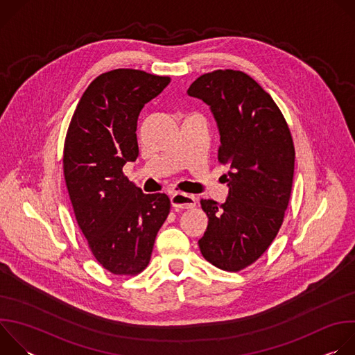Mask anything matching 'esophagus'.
I'll return each instance as SVG.
<instances>
[{
    "label": "esophagus",
    "instance_id": "1",
    "mask_svg": "<svg viewBox=\"0 0 355 355\" xmlns=\"http://www.w3.org/2000/svg\"><path fill=\"white\" fill-rule=\"evenodd\" d=\"M170 199H171V205L175 209H191L195 207V198L184 192H174Z\"/></svg>",
    "mask_w": 355,
    "mask_h": 355
}]
</instances>
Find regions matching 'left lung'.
<instances>
[{
  "label": "left lung",
  "instance_id": "left-lung-1",
  "mask_svg": "<svg viewBox=\"0 0 355 355\" xmlns=\"http://www.w3.org/2000/svg\"><path fill=\"white\" fill-rule=\"evenodd\" d=\"M187 94L202 99L216 121L219 162L229 196L219 205L202 199L209 218L198 241L202 256L225 271H240L261 257L288 208L295 148L289 128L268 92L237 70L198 77Z\"/></svg>",
  "mask_w": 355,
  "mask_h": 355
}]
</instances>
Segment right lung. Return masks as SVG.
I'll use <instances>...</instances> for the list:
<instances>
[{
  "label": "right lung",
  "mask_w": 355,
  "mask_h": 355,
  "mask_svg": "<svg viewBox=\"0 0 355 355\" xmlns=\"http://www.w3.org/2000/svg\"><path fill=\"white\" fill-rule=\"evenodd\" d=\"M170 77L118 69L98 76L71 118L63 168L77 223L96 261L116 275H136L151 257L170 214L166 193H143L123 175L139 156L137 118Z\"/></svg>",
  "instance_id": "add662e5"
}]
</instances>
